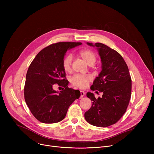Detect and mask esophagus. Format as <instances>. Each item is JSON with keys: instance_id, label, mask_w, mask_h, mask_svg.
<instances>
[{"instance_id": "1", "label": "esophagus", "mask_w": 154, "mask_h": 154, "mask_svg": "<svg viewBox=\"0 0 154 154\" xmlns=\"http://www.w3.org/2000/svg\"><path fill=\"white\" fill-rule=\"evenodd\" d=\"M80 98H82L85 95V92L83 91H80Z\"/></svg>"}]
</instances>
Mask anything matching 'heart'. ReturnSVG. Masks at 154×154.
<instances>
[{"label":"heart","instance_id":"1","mask_svg":"<svg viewBox=\"0 0 154 154\" xmlns=\"http://www.w3.org/2000/svg\"><path fill=\"white\" fill-rule=\"evenodd\" d=\"M79 55L87 64L92 66L97 60L96 54L90 49H82L79 52ZM72 57L70 54H67L64 57L62 62V66L65 71L69 72L71 70V63ZM92 77L89 75H75L70 79V82L74 85L79 88H85L91 81Z\"/></svg>","mask_w":154,"mask_h":154}]
</instances>
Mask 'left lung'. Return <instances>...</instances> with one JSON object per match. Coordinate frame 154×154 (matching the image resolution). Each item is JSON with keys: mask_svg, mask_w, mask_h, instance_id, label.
Instances as JSON below:
<instances>
[{"mask_svg": "<svg viewBox=\"0 0 154 154\" xmlns=\"http://www.w3.org/2000/svg\"><path fill=\"white\" fill-rule=\"evenodd\" d=\"M87 44L97 47L102 62V70L91 89L103 95L95 98L94 94L87 93L92 102L84 117L92 125L106 127L117 122L126 112L131 97V77L124 59L116 51L102 43Z\"/></svg>", "mask_w": 154, "mask_h": 154, "instance_id": "1", "label": "left lung"}]
</instances>
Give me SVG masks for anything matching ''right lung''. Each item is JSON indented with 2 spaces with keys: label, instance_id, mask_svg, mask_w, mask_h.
Masks as SVG:
<instances>
[{
  "label": "right lung",
  "instance_id": "add662e5",
  "mask_svg": "<svg viewBox=\"0 0 154 154\" xmlns=\"http://www.w3.org/2000/svg\"><path fill=\"white\" fill-rule=\"evenodd\" d=\"M81 42H63L51 44L40 51L28 69L24 98L33 116L40 122L54 124L66 117L68 109L80 96L78 90L68 87L62 62L67 50ZM63 87L60 93L54 84Z\"/></svg>",
  "mask_w": 154,
  "mask_h": 154
}]
</instances>
